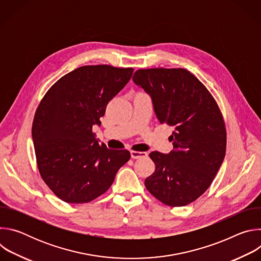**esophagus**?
I'll use <instances>...</instances> for the list:
<instances>
[{
  "instance_id": "obj_1",
  "label": "esophagus",
  "mask_w": 261,
  "mask_h": 261,
  "mask_svg": "<svg viewBox=\"0 0 261 261\" xmlns=\"http://www.w3.org/2000/svg\"><path fill=\"white\" fill-rule=\"evenodd\" d=\"M130 154H131L132 159H139V158L147 156V154L145 152H137V151H131Z\"/></svg>"
}]
</instances>
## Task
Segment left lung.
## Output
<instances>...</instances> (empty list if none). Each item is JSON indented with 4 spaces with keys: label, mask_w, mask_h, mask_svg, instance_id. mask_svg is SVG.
Listing matches in <instances>:
<instances>
[{
    "label": "left lung",
    "mask_w": 261,
    "mask_h": 261,
    "mask_svg": "<svg viewBox=\"0 0 261 261\" xmlns=\"http://www.w3.org/2000/svg\"><path fill=\"white\" fill-rule=\"evenodd\" d=\"M133 82L151 96L161 124L172 126L169 154L152 152L155 172L144 185L169 206L187 205L213 182L226 152V129L207 89L182 68L139 69Z\"/></svg>",
    "instance_id": "left-lung-1"
}]
</instances>
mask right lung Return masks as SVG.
<instances>
[{
    "instance_id": "1",
    "label": "right lung",
    "mask_w": 261,
    "mask_h": 261,
    "mask_svg": "<svg viewBox=\"0 0 261 261\" xmlns=\"http://www.w3.org/2000/svg\"><path fill=\"white\" fill-rule=\"evenodd\" d=\"M133 68L83 66L61 77L44 95L32 136L40 175L65 202L86 203L105 193L130 159L127 150H109L92 129L108 102L130 81Z\"/></svg>"
}]
</instances>
